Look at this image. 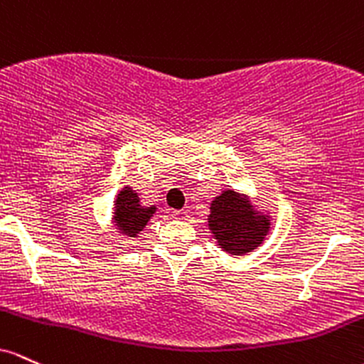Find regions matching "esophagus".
I'll return each instance as SVG.
<instances>
[{
  "label": "esophagus",
  "instance_id": "1",
  "mask_svg": "<svg viewBox=\"0 0 364 364\" xmlns=\"http://www.w3.org/2000/svg\"><path fill=\"white\" fill-rule=\"evenodd\" d=\"M171 213H173L175 218H178V220H187V216H189V211L187 210H175V211H171Z\"/></svg>",
  "mask_w": 364,
  "mask_h": 364
}]
</instances>
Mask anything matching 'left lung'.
<instances>
[{
    "label": "left lung",
    "mask_w": 364,
    "mask_h": 364,
    "mask_svg": "<svg viewBox=\"0 0 364 364\" xmlns=\"http://www.w3.org/2000/svg\"><path fill=\"white\" fill-rule=\"evenodd\" d=\"M208 218L211 232L227 252L244 255L258 247L268 232V220L256 216L251 204L234 191H225L211 203Z\"/></svg>",
    "instance_id": "8db88e82"
}]
</instances>
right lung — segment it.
<instances>
[{"instance_id": "obj_1", "label": "right lung", "mask_w": 364, "mask_h": 364, "mask_svg": "<svg viewBox=\"0 0 364 364\" xmlns=\"http://www.w3.org/2000/svg\"><path fill=\"white\" fill-rule=\"evenodd\" d=\"M156 208L141 206L139 196L130 187H124L115 201V223L127 235H137L146 227Z\"/></svg>"}]
</instances>
